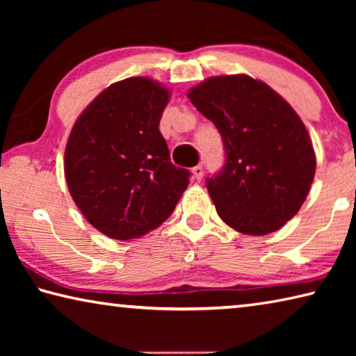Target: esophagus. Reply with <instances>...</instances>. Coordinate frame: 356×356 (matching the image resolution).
Segmentation results:
<instances>
[{
  "label": "esophagus",
  "mask_w": 356,
  "mask_h": 356,
  "mask_svg": "<svg viewBox=\"0 0 356 356\" xmlns=\"http://www.w3.org/2000/svg\"><path fill=\"white\" fill-rule=\"evenodd\" d=\"M191 172H193V179L197 180V182H200V180L202 179V176H204L202 166H195V168H193V170H191Z\"/></svg>",
  "instance_id": "esophagus-1"
}]
</instances>
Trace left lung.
Wrapping results in <instances>:
<instances>
[{
    "label": "left lung",
    "instance_id": "8db88e82",
    "mask_svg": "<svg viewBox=\"0 0 356 356\" xmlns=\"http://www.w3.org/2000/svg\"><path fill=\"white\" fill-rule=\"evenodd\" d=\"M188 99L222 138L226 163L206 180L220 218L246 236L278 231L303 206L316 174L314 147L298 114L248 75L207 78Z\"/></svg>",
    "mask_w": 356,
    "mask_h": 356
}]
</instances>
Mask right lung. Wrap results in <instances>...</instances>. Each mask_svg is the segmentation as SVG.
<instances>
[{"label":"right lung","instance_id":"add662e5","mask_svg":"<svg viewBox=\"0 0 356 356\" xmlns=\"http://www.w3.org/2000/svg\"><path fill=\"white\" fill-rule=\"evenodd\" d=\"M170 95L150 78H125L102 91L70 131V196L106 237L138 238L159 227L190 184V172L170 161L159 129Z\"/></svg>","mask_w":356,"mask_h":356}]
</instances>
